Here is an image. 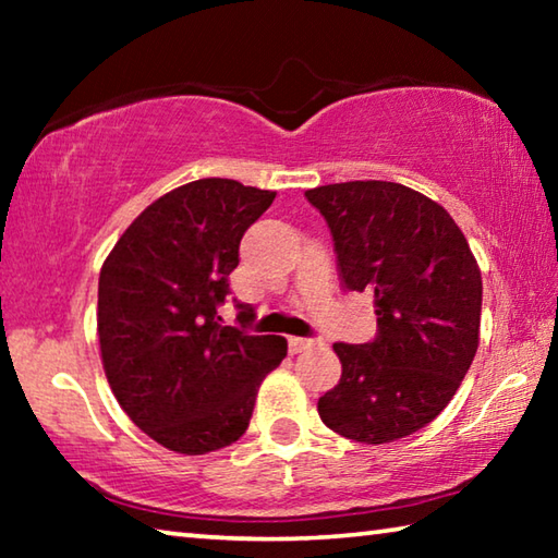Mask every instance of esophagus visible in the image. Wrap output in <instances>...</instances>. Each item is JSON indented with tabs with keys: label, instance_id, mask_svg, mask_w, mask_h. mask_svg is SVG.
Here are the masks:
<instances>
[{
	"label": "esophagus",
	"instance_id": "1",
	"mask_svg": "<svg viewBox=\"0 0 558 558\" xmlns=\"http://www.w3.org/2000/svg\"><path fill=\"white\" fill-rule=\"evenodd\" d=\"M315 344V339H305V337H290L288 339V349H290V354H300V352H305V349H310Z\"/></svg>",
	"mask_w": 558,
	"mask_h": 558
}]
</instances>
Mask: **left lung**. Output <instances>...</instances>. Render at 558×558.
Segmentation results:
<instances>
[{
	"label": "left lung",
	"mask_w": 558,
	"mask_h": 558,
	"mask_svg": "<svg viewBox=\"0 0 558 558\" xmlns=\"http://www.w3.org/2000/svg\"><path fill=\"white\" fill-rule=\"evenodd\" d=\"M332 231L344 288L374 295L379 335L337 342L342 376L319 396L327 428L381 446L436 418L480 344L483 276L468 239L438 202L396 182L305 192Z\"/></svg>",
	"instance_id": "left-lung-1"
}]
</instances>
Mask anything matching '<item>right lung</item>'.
Here are the masks:
<instances>
[{"label":"right lung","instance_id":"right-lung-1","mask_svg":"<svg viewBox=\"0 0 558 558\" xmlns=\"http://www.w3.org/2000/svg\"><path fill=\"white\" fill-rule=\"evenodd\" d=\"M276 192L196 179L159 196L100 268L102 369L122 411L167 450L204 456L239 440L286 337L221 325L245 229ZM241 323L253 307L239 305Z\"/></svg>","mask_w":558,"mask_h":558}]
</instances>
